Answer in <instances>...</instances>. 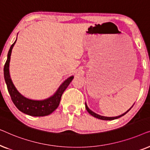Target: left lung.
I'll return each mask as SVG.
<instances>
[{
  "mask_svg": "<svg viewBox=\"0 0 150 150\" xmlns=\"http://www.w3.org/2000/svg\"><path fill=\"white\" fill-rule=\"evenodd\" d=\"M133 105H134V104H133ZM132 107H131L130 109L129 110H127V111L126 112H124V114H122V115H120V116H117V117H104V116H101V115H98V114H96V113H95V112H93L91 110H90L89 108H88V106H87V104L85 103V108H86V109H87V110L88 112H89V114H91L92 116H93V117H96V118H98V119H100V120H115V119H118V118H120V117H122V116H124V115H126L127 112H128L129 110H130L131 108H132Z\"/></svg>",
  "mask_w": 150,
  "mask_h": 150,
  "instance_id": "1",
  "label": "left lung"
}]
</instances>
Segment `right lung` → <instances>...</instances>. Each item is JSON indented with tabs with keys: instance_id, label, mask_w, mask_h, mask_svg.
Segmentation results:
<instances>
[{
	"instance_id": "add662e5",
	"label": "right lung",
	"mask_w": 150,
	"mask_h": 150,
	"mask_svg": "<svg viewBox=\"0 0 150 150\" xmlns=\"http://www.w3.org/2000/svg\"><path fill=\"white\" fill-rule=\"evenodd\" d=\"M16 40L10 47L7 54V59L4 66V77H5V83L7 84L8 91L11 96L12 102L18 108V110L26 115L34 117H42L50 115L57 109L60 103L61 96L66 88L68 87L71 83L74 76H71L67 79L66 81L63 83L57 90L54 96L48 99L44 100H32L28 98H24L16 89L15 86L12 83L9 75V62L11 58V54L12 49L14 44H16Z\"/></svg>"
}]
</instances>
